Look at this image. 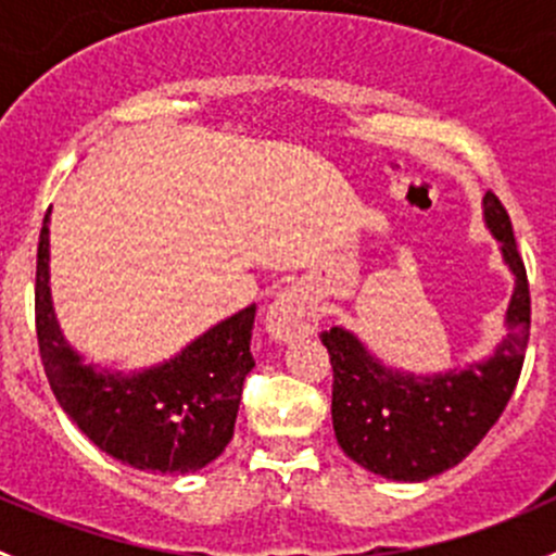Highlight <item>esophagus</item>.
Masks as SVG:
<instances>
[{
    "label": "esophagus",
    "instance_id": "34e87169",
    "mask_svg": "<svg viewBox=\"0 0 556 556\" xmlns=\"http://www.w3.org/2000/svg\"><path fill=\"white\" fill-rule=\"evenodd\" d=\"M314 325H317V306H314L312 295L299 285L279 290L266 312V330L277 341H290L295 336L309 333Z\"/></svg>",
    "mask_w": 556,
    "mask_h": 556
}]
</instances>
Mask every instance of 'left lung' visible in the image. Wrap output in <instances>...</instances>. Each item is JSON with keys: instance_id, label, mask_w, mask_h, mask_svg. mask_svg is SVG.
<instances>
[{"instance_id": "1", "label": "left lung", "mask_w": 556, "mask_h": 556, "mask_svg": "<svg viewBox=\"0 0 556 556\" xmlns=\"http://www.w3.org/2000/svg\"><path fill=\"white\" fill-rule=\"evenodd\" d=\"M484 220L517 274L495 355L463 371L412 377L390 371L352 333H319L333 366V433L350 459L395 481H425L463 463L511 401L530 339V285L511 217L495 193L484 195Z\"/></svg>"}]
</instances>
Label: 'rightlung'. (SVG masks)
Instances as JSON below:
<instances>
[{
  "mask_svg": "<svg viewBox=\"0 0 556 556\" xmlns=\"http://www.w3.org/2000/svg\"><path fill=\"white\" fill-rule=\"evenodd\" d=\"M48 215L37 244L35 323L55 401L99 450L131 468L193 473L210 465L233 439L244 379L255 366L250 352L255 304L150 371L123 377L83 366L50 304Z\"/></svg>",
  "mask_w": 556,
  "mask_h": 556,
  "instance_id": "add662e5",
  "label": "right lung"
}]
</instances>
